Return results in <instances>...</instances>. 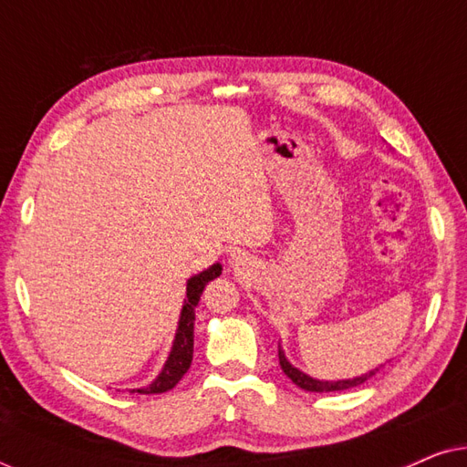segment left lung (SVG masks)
Masks as SVG:
<instances>
[{
	"instance_id": "8db88e82",
	"label": "left lung",
	"mask_w": 467,
	"mask_h": 467,
	"mask_svg": "<svg viewBox=\"0 0 467 467\" xmlns=\"http://www.w3.org/2000/svg\"><path fill=\"white\" fill-rule=\"evenodd\" d=\"M278 361H280V368H283V372L289 376V379L296 382L299 389H304V391H312V393H327V391H344V389H350V387H359L363 382L372 379V376L379 372V368L376 369H369V372L357 376V379H347V380H317V379H310L308 374L299 372L297 368H293L289 361H286V357L283 353V348H278Z\"/></svg>"
}]
</instances>
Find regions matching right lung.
I'll use <instances>...</instances> for the list:
<instances>
[{"label":"right lung","instance_id":"add662e5","mask_svg":"<svg viewBox=\"0 0 467 467\" xmlns=\"http://www.w3.org/2000/svg\"><path fill=\"white\" fill-rule=\"evenodd\" d=\"M221 270H223L221 264H214V265H210L208 270H203L189 278L187 299H184V306L181 310V321H178V329H176L174 344H171L168 361H165L163 369L159 372L157 379L152 380L149 387L133 389L131 393H144V395L165 393V391H170V389H174L178 385V380L187 374V369L191 368V361H193L195 306H197V302H200L203 286H206L210 280L221 276Z\"/></svg>","mask_w":467,"mask_h":467}]
</instances>
